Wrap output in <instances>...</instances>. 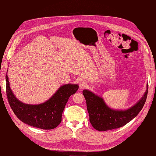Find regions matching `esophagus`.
Returning a JSON list of instances; mask_svg holds the SVG:
<instances>
[{"instance_id":"esophagus-1","label":"esophagus","mask_w":156,"mask_h":156,"mask_svg":"<svg viewBox=\"0 0 156 156\" xmlns=\"http://www.w3.org/2000/svg\"><path fill=\"white\" fill-rule=\"evenodd\" d=\"M79 88L80 89H84L87 86V83L84 81H81L79 82Z\"/></svg>"}]
</instances>
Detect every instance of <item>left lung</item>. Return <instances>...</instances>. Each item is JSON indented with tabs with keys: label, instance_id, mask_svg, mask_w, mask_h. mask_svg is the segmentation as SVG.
Returning <instances> with one entry per match:
<instances>
[{
	"label": "left lung",
	"instance_id": "left-lung-1",
	"mask_svg": "<svg viewBox=\"0 0 156 156\" xmlns=\"http://www.w3.org/2000/svg\"><path fill=\"white\" fill-rule=\"evenodd\" d=\"M148 85L140 100L127 110H114L108 107L103 98L95 94L84 90L83 94L87 102L90 122L94 129L107 131L125 126L133 120L142 109L147 98Z\"/></svg>",
	"mask_w": 156,
	"mask_h": 156
}]
</instances>
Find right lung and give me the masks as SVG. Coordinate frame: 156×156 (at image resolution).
I'll list each match as a JSON object with an SVG mask.
<instances>
[{
    "label": "right lung",
    "instance_id": "right-lung-1",
    "mask_svg": "<svg viewBox=\"0 0 156 156\" xmlns=\"http://www.w3.org/2000/svg\"><path fill=\"white\" fill-rule=\"evenodd\" d=\"M6 87L9 104L18 119L26 124L43 129H52L59 125L69 98L79 88L77 84H64L49 100L41 104L30 105L16 98L10 87L8 75H6Z\"/></svg>",
    "mask_w": 156,
    "mask_h": 156
}]
</instances>
